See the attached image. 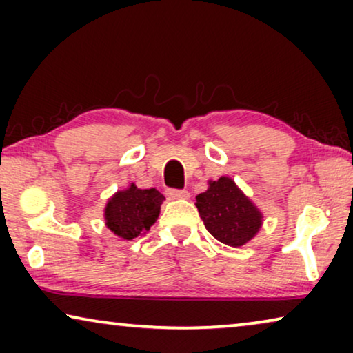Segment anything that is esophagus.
Segmentation results:
<instances>
[{"label": "esophagus", "mask_w": 353, "mask_h": 353, "mask_svg": "<svg viewBox=\"0 0 353 353\" xmlns=\"http://www.w3.org/2000/svg\"><path fill=\"white\" fill-rule=\"evenodd\" d=\"M167 196L170 197V199H188V197H190V192L186 190H173V188H170V190H167Z\"/></svg>", "instance_id": "1"}]
</instances>
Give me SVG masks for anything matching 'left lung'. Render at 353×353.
<instances>
[{
    "label": "left lung",
    "instance_id": "1",
    "mask_svg": "<svg viewBox=\"0 0 353 353\" xmlns=\"http://www.w3.org/2000/svg\"><path fill=\"white\" fill-rule=\"evenodd\" d=\"M196 207L207 231L231 248L244 245L262 225L257 207L226 176L210 181L209 190L196 196Z\"/></svg>",
    "mask_w": 353,
    "mask_h": 353
}]
</instances>
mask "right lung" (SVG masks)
Here are the masks:
<instances>
[{
  "instance_id": "right-lung-1",
  "label": "right lung",
  "mask_w": 353,
  "mask_h": 353,
  "mask_svg": "<svg viewBox=\"0 0 353 353\" xmlns=\"http://www.w3.org/2000/svg\"><path fill=\"white\" fill-rule=\"evenodd\" d=\"M163 199L156 188L138 190L132 185L109 199L104 212L105 225L114 234L132 241L156 223Z\"/></svg>"
}]
</instances>
